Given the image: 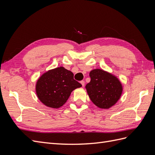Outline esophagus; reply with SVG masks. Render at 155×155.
Here are the masks:
<instances>
[{
	"mask_svg": "<svg viewBox=\"0 0 155 155\" xmlns=\"http://www.w3.org/2000/svg\"><path fill=\"white\" fill-rule=\"evenodd\" d=\"M81 84L82 85V87H84L85 86V81H83V80H82V81H81Z\"/></svg>",
	"mask_w": 155,
	"mask_h": 155,
	"instance_id": "obj_1",
	"label": "esophagus"
}]
</instances>
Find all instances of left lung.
<instances>
[{"instance_id": "8db88e82", "label": "left lung", "mask_w": 155, "mask_h": 155, "mask_svg": "<svg viewBox=\"0 0 155 155\" xmlns=\"http://www.w3.org/2000/svg\"><path fill=\"white\" fill-rule=\"evenodd\" d=\"M89 76L91 81L85 88L91 101L100 109H109L118 101L122 93V85L113 75L101 69H94Z\"/></svg>"}]
</instances>
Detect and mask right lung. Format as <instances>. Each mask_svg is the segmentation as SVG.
Masks as SVG:
<instances>
[{
  "label": "right lung",
  "instance_id": "right-lung-1",
  "mask_svg": "<svg viewBox=\"0 0 155 155\" xmlns=\"http://www.w3.org/2000/svg\"><path fill=\"white\" fill-rule=\"evenodd\" d=\"M81 86L74 79L71 71L60 67L42 75L35 89L37 97L44 105L58 109L66 103L74 89Z\"/></svg>",
  "mask_w": 155,
  "mask_h": 155
}]
</instances>
